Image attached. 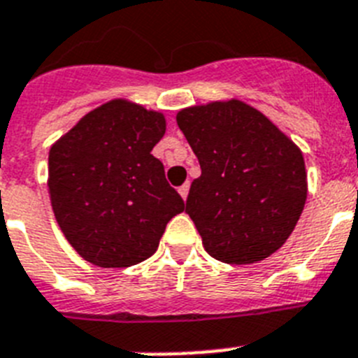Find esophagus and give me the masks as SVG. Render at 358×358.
Instances as JSON below:
<instances>
[{
  "mask_svg": "<svg viewBox=\"0 0 358 358\" xmlns=\"http://www.w3.org/2000/svg\"><path fill=\"white\" fill-rule=\"evenodd\" d=\"M178 193L180 196L184 198V200H187V194H189V184H184L182 187H178Z\"/></svg>",
  "mask_w": 358,
  "mask_h": 358,
  "instance_id": "obj_1",
  "label": "esophagus"
}]
</instances>
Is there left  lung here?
<instances>
[{
	"label": "left lung",
	"mask_w": 358,
	"mask_h": 358,
	"mask_svg": "<svg viewBox=\"0 0 358 358\" xmlns=\"http://www.w3.org/2000/svg\"><path fill=\"white\" fill-rule=\"evenodd\" d=\"M176 122L202 169L189 189L185 213L207 253L240 266L280 249L308 196L299 147L238 100L189 107Z\"/></svg>",
	"instance_id": "left-lung-1"
}]
</instances>
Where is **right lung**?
Masks as SVG:
<instances>
[{
	"instance_id": "add662e5",
	"label": "right lung",
	"mask_w": 358,
	"mask_h": 358,
	"mask_svg": "<svg viewBox=\"0 0 358 358\" xmlns=\"http://www.w3.org/2000/svg\"><path fill=\"white\" fill-rule=\"evenodd\" d=\"M164 114L113 100L85 114L50 147L49 193L69 244L87 262L129 267L155 255L184 200L151 155Z\"/></svg>"
}]
</instances>
